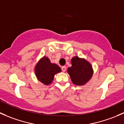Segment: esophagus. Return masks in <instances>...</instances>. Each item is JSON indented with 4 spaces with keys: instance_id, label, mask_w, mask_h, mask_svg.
<instances>
[{
    "instance_id": "34e87169",
    "label": "esophagus",
    "mask_w": 124,
    "mask_h": 124,
    "mask_svg": "<svg viewBox=\"0 0 124 124\" xmlns=\"http://www.w3.org/2000/svg\"><path fill=\"white\" fill-rule=\"evenodd\" d=\"M61 69H62V71L63 72H65L66 71V67L65 66H63V67H61Z\"/></svg>"
}]
</instances>
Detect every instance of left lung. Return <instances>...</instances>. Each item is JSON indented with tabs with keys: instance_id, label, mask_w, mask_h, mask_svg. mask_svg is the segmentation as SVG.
Segmentation results:
<instances>
[{
	"instance_id": "8db88e82",
	"label": "left lung",
	"mask_w": 124,
	"mask_h": 124,
	"mask_svg": "<svg viewBox=\"0 0 124 124\" xmlns=\"http://www.w3.org/2000/svg\"><path fill=\"white\" fill-rule=\"evenodd\" d=\"M71 63L72 66L68 68L67 71L72 83L76 85H83L92 77V66L85 59L77 56L71 59Z\"/></svg>"
}]
</instances>
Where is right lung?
I'll list each match as a JSON object with an SVG mask.
<instances>
[{
    "instance_id": "right-lung-1",
    "label": "right lung",
    "mask_w": 124,
    "mask_h": 124,
    "mask_svg": "<svg viewBox=\"0 0 124 124\" xmlns=\"http://www.w3.org/2000/svg\"><path fill=\"white\" fill-rule=\"evenodd\" d=\"M37 78L44 85H49L53 81L54 75L61 71L58 65L52 63L48 57H44L40 60L35 67Z\"/></svg>"
}]
</instances>
